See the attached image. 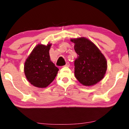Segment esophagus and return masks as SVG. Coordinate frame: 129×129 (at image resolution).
<instances>
[{
    "label": "esophagus",
    "instance_id": "obj_1",
    "mask_svg": "<svg viewBox=\"0 0 129 129\" xmlns=\"http://www.w3.org/2000/svg\"><path fill=\"white\" fill-rule=\"evenodd\" d=\"M65 67H70V63L69 62H67L66 64L65 65Z\"/></svg>",
    "mask_w": 129,
    "mask_h": 129
}]
</instances>
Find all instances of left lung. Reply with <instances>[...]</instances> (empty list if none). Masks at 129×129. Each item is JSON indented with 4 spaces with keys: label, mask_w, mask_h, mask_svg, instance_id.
I'll use <instances>...</instances> for the list:
<instances>
[{
    "label": "left lung",
    "mask_w": 129,
    "mask_h": 129,
    "mask_svg": "<svg viewBox=\"0 0 129 129\" xmlns=\"http://www.w3.org/2000/svg\"><path fill=\"white\" fill-rule=\"evenodd\" d=\"M77 54L74 60V75L81 84L91 86L104 78L107 70V60L95 44L85 37L71 38Z\"/></svg>",
    "instance_id": "8db88e82"
}]
</instances>
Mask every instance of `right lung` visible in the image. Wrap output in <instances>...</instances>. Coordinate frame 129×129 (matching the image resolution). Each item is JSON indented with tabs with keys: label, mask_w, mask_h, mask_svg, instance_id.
Wrapping results in <instances>:
<instances>
[{
	"label": "right lung",
	"mask_w": 129,
	"mask_h": 129,
	"mask_svg": "<svg viewBox=\"0 0 129 129\" xmlns=\"http://www.w3.org/2000/svg\"><path fill=\"white\" fill-rule=\"evenodd\" d=\"M52 44L37 45L26 59L24 66L25 76L31 85L44 88L55 79L59 69L50 60L49 50Z\"/></svg>",
	"instance_id": "1"
}]
</instances>
